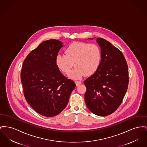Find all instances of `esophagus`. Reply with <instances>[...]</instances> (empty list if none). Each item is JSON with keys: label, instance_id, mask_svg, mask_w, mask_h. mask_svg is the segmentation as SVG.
I'll list each match as a JSON object with an SVG mask.
<instances>
[{"label": "esophagus", "instance_id": "1", "mask_svg": "<svg viewBox=\"0 0 147 147\" xmlns=\"http://www.w3.org/2000/svg\"><path fill=\"white\" fill-rule=\"evenodd\" d=\"M75 83H76V84L77 86H78V85H79V84H80L82 83L81 82L78 81V80H76V81H75Z\"/></svg>", "mask_w": 147, "mask_h": 147}]
</instances>
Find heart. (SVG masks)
Instances as JSON below:
<instances>
[{"mask_svg": "<svg viewBox=\"0 0 147 147\" xmlns=\"http://www.w3.org/2000/svg\"><path fill=\"white\" fill-rule=\"evenodd\" d=\"M65 54H58L55 58L58 68L65 74H68L74 65L76 67L69 74L70 78L79 79L85 74H94L99 68L102 52L99 46L85 42H74L69 45Z\"/></svg>", "mask_w": 147, "mask_h": 147, "instance_id": "heart-1", "label": "heart"}]
</instances>
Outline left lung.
Returning a JSON list of instances; mask_svg holds the SVG:
<instances>
[{
	"mask_svg": "<svg viewBox=\"0 0 147 147\" xmlns=\"http://www.w3.org/2000/svg\"><path fill=\"white\" fill-rule=\"evenodd\" d=\"M96 42L102 59L97 71L84 82V98L90 112L105 117L114 112L123 101L128 86V67L120 50L103 38Z\"/></svg>",
	"mask_w": 147,
	"mask_h": 147,
	"instance_id": "8db88e82",
	"label": "left lung"
}]
</instances>
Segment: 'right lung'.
Wrapping results in <instances>:
<instances>
[{
    "label": "right lung",
    "mask_w": 147,
    "mask_h": 147,
    "mask_svg": "<svg viewBox=\"0 0 147 147\" xmlns=\"http://www.w3.org/2000/svg\"><path fill=\"white\" fill-rule=\"evenodd\" d=\"M63 46L56 39L43 42L27 55L21 70V82L26 102L45 117H54L61 112L76 86L56 65V57Z\"/></svg>",
    "instance_id": "right-lung-1"
}]
</instances>
